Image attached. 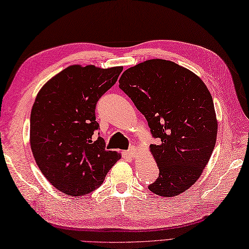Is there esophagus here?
<instances>
[{
  "instance_id": "esophagus-1",
  "label": "esophagus",
  "mask_w": 249,
  "mask_h": 249,
  "mask_svg": "<svg viewBox=\"0 0 249 249\" xmlns=\"http://www.w3.org/2000/svg\"><path fill=\"white\" fill-rule=\"evenodd\" d=\"M127 154L130 156V157H136L137 155V149L134 146H130L129 149L127 150Z\"/></svg>"
}]
</instances>
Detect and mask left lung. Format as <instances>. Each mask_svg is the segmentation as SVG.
<instances>
[{"label":"left lung","mask_w":249,"mask_h":249,"mask_svg":"<svg viewBox=\"0 0 249 249\" xmlns=\"http://www.w3.org/2000/svg\"><path fill=\"white\" fill-rule=\"evenodd\" d=\"M119 87L144 115L160 169L152 193L172 197L202 173L217 136L212 95L194 72L166 60H149L126 70Z\"/></svg>","instance_id":"1"}]
</instances>
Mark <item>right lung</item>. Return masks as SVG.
Returning <instances> with one entry per match:
<instances>
[{
	"instance_id": "1",
	"label": "right lung",
	"mask_w": 249,
	"mask_h": 249,
	"mask_svg": "<svg viewBox=\"0 0 249 249\" xmlns=\"http://www.w3.org/2000/svg\"><path fill=\"white\" fill-rule=\"evenodd\" d=\"M123 67L72 65L37 94L30 119L31 147L37 166L55 188L78 197L98 188L121 156L106 151L95 108ZM99 134V133H98Z\"/></svg>"
}]
</instances>
